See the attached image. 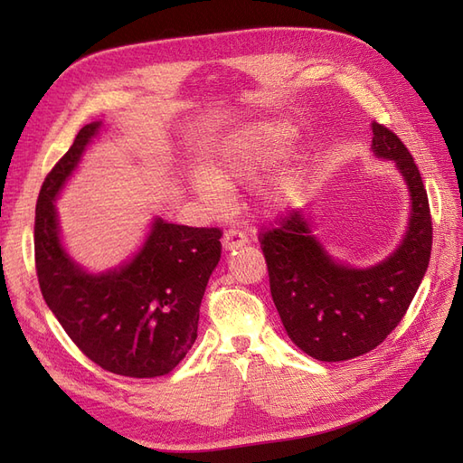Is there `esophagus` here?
Instances as JSON below:
<instances>
[{
  "mask_svg": "<svg viewBox=\"0 0 463 463\" xmlns=\"http://www.w3.org/2000/svg\"><path fill=\"white\" fill-rule=\"evenodd\" d=\"M247 242H249L247 234L239 231V229H229L222 237V247L224 249H237V247H242V244H247Z\"/></svg>",
  "mask_w": 463,
  "mask_h": 463,
  "instance_id": "esophagus-1",
  "label": "esophagus"
}]
</instances>
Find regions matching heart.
<instances>
[{
    "label": "heart",
    "mask_w": 463,
    "mask_h": 463,
    "mask_svg": "<svg viewBox=\"0 0 463 463\" xmlns=\"http://www.w3.org/2000/svg\"><path fill=\"white\" fill-rule=\"evenodd\" d=\"M290 139V131L280 123H257L247 129L226 137L209 165V175L196 176L194 189L213 209H219L226 201L224 186L247 181L260 173L284 151ZM297 189V181L290 175L272 179L267 189V199L272 203L288 201Z\"/></svg>",
    "instance_id": "1"
}]
</instances>
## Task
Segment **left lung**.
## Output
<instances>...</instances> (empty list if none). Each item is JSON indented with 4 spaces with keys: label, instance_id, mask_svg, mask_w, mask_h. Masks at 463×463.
Wrapping results in <instances>:
<instances>
[{
    "label": "left lung",
    "instance_id": "8db88e82",
    "mask_svg": "<svg viewBox=\"0 0 463 463\" xmlns=\"http://www.w3.org/2000/svg\"><path fill=\"white\" fill-rule=\"evenodd\" d=\"M372 131L373 153L396 163L411 196L406 239L388 260L364 270L334 262L300 211L279 214L259 232L284 328L300 350L324 362L350 360L380 346L404 318L430 262L434 229L414 156L388 127L373 121Z\"/></svg>",
    "mask_w": 463,
    "mask_h": 463
}]
</instances>
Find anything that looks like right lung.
Listing matches in <instances>:
<instances>
[{"label":"right lung","instance_id":"1","mask_svg":"<svg viewBox=\"0 0 463 463\" xmlns=\"http://www.w3.org/2000/svg\"><path fill=\"white\" fill-rule=\"evenodd\" d=\"M99 125L77 133L39 191L33 226L39 288L67 336L97 366L129 378L165 376L196 340L222 231L159 219L141 252L119 270L91 277L73 264L59 242L53 199Z\"/></svg>","mask_w":463,"mask_h":463}]
</instances>
